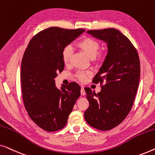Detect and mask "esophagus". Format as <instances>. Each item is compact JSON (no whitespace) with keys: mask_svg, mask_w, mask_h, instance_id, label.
Masks as SVG:
<instances>
[{"mask_svg":"<svg viewBox=\"0 0 155 155\" xmlns=\"http://www.w3.org/2000/svg\"><path fill=\"white\" fill-rule=\"evenodd\" d=\"M80 93H81V95H82V96H84V95L85 94V91H84V87L81 88V90H80Z\"/></svg>","mask_w":155,"mask_h":155,"instance_id":"34e87169","label":"esophagus"}]
</instances>
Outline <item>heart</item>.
I'll return each mask as SVG.
<instances>
[{
    "instance_id": "heart-1",
    "label": "heart",
    "mask_w": 155,
    "mask_h": 155,
    "mask_svg": "<svg viewBox=\"0 0 155 155\" xmlns=\"http://www.w3.org/2000/svg\"><path fill=\"white\" fill-rule=\"evenodd\" d=\"M77 46L80 49L83 51L89 57L92 58V60L95 63H98L103 58V54L101 53H98L100 48V44L98 41L90 37H84L80 39L77 43ZM72 56V49L70 46H66L63 48L62 52V58L63 63L65 65L69 64L71 62ZM90 75L88 72L80 71L77 73V78L81 81L85 80L86 77Z\"/></svg>"
}]
</instances>
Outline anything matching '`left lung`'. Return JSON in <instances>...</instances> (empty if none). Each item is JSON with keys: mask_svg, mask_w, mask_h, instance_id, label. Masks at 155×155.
<instances>
[{"mask_svg": "<svg viewBox=\"0 0 155 155\" xmlns=\"http://www.w3.org/2000/svg\"><path fill=\"white\" fill-rule=\"evenodd\" d=\"M87 32L105 41L108 53L93 79L94 83L100 82L101 92L96 94L84 88L89 101L84 118L93 128L109 130L119 125L132 109L140 76L138 54L130 40L117 29Z\"/></svg>", "mask_w": 155, "mask_h": 155, "instance_id": "left-lung-1", "label": "left lung"}]
</instances>
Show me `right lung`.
<instances>
[{"instance_id": "right-lung-1", "label": "right lung", "mask_w": 155, "mask_h": 155, "mask_svg": "<svg viewBox=\"0 0 155 155\" xmlns=\"http://www.w3.org/2000/svg\"><path fill=\"white\" fill-rule=\"evenodd\" d=\"M84 31L49 27L30 40L23 55L20 79L25 109L31 119L48 132L66 125L80 96V87L76 82L59 90L54 78L64 69L63 48Z\"/></svg>"}]
</instances>
